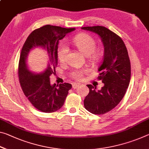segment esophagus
<instances>
[{"instance_id": "34e87169", "label": "esophagus", "mask_w": 149, "mask_h": 149, "mask_svg": "<svg viewBox=\"0 0 149 149\" xmlns=\"http://www.w3.org/2000/svg\"><path fill=\"white\" fill-rule=\"evenodd\" d=\"M79 86H80L79 84H76V83H74V84H73V85H72V87L74 89H76V88H77V87H79Z\"/></svg>"}]
</instances>
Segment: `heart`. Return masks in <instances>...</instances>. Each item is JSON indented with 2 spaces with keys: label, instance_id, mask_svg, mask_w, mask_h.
Returning a JSON list of instances; mask_svg holds the SVG:
<instances>
[{
  "label": "heart",
  "instance_id": "1",
  "mask_svg": "<svg viewBox=\"0 0 149 149\" xmlns=\"http://www.w3.org/2000/svg\"><path fill=\"white\" fill-rule=\"evenodd\" d=\"M72 43L80 52H81L84 56H87V58L93 62H96L100 58V53L95 51L96 42L89 34H81L78 35L73 39ZM68 51L69 49L65 44H62L60 45L58 50V58L60 62H65ZM72 76L77 80L81 79L83 76V72H74L72 74Z\"/></svg>",
  "mask_w": 149,
  "mask_h": 149
}]
</instances>
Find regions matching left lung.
Here are the masks:
<instances>
[{
	"instance_id": "obj_1",
	"label": "left lung",
	"mask_w": 149,
	"mask_h": 149,
	"mask_svg": "<svg viewBox=\"0 0 149 149\" xmlns=\"http://www.w3.org/2000/svg\"><path fill=\"white\" fill-rule=\"evenodd\" d=\"M95 33L104 46V55L98 68L104 84L100 90L87 85L89 93L84 100V107L93 114L103 115L112 110L123 98L131 79V63L125 44L118 35L101 26L82 27Z\"/></svg>"
}]
</instances>
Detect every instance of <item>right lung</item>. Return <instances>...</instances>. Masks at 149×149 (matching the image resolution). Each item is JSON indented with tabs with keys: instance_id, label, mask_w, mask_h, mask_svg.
Segmentation results:
<instances>
[{
	"instance_id": "right-lung-1",
	"label": "right lung",
	"mask_w": 149,
	"mask_h": 149,
	"mask_svg": "<svg viewBox=\"0 0 149 149\" xmlns=\"http://www.w3.org/2000/svg\"><path fill=\"white\" fill-rule=\"evenodd\" d=\"M75 28H65L46 25L33 31L27 38L21 50L18 77L25 96L35 108L42 112L53 113L60 109L65 102L70 84H50L49 76L56 74L58 65L59 42ZM40 47L46 50L49 62L43 72L36 73L29 70L27 64L28 54L32 49Z\"/></svg>"
}]
</instances>
